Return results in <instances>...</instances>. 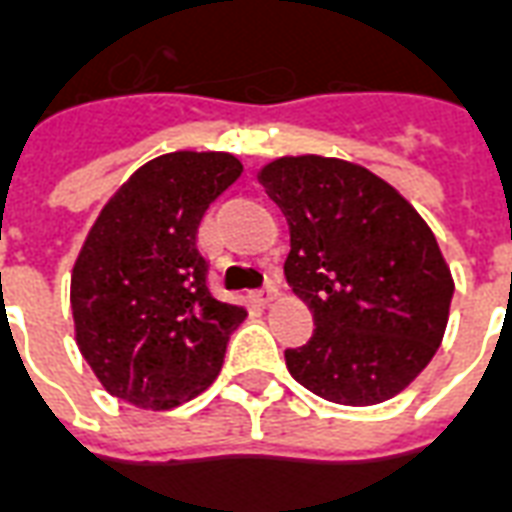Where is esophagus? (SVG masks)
Returning <instances> with one entry per match:
<instances>
[{
	"instance_id": "34e87169",
	"label": "esophagus",
	"mask_w": 512,
	"mask_h": 512,
	"mask_svg": "<svg viewBox=\"0 0 512 512\" xmlns=\"http://www.w3.org/2000/svg\"><path fill=\"white\" fill-rule=\"evenodd\" d=\"M275 297H278V283H275V280H270L267 286L259 288V291L253 294V299H256L259 305H270V302H272V299H275Z\"/></svg>"
}]
</instances>
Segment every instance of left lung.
Returning a JSON list of instances; mask_svg holds the SVG:
<instances>
[{
    "label": "left lung",
    "mask_w": 512,
    "mask_h": 512,
    "mask_svg": "<svg viewBox=\"0 0 512 512\" xmlns=\"http://www.w3.org/2000/svg\"><path fill=\"white\" fill-rule=\"evenodd\" d=\"M283 210L288 286L313 310V337L288 372L337 405H378L407 388L443 343L453 278L432 229L370 169L283 156L259 172Z\"/></svg>",
    "instance_id": "obj_1"
}]
</instances>
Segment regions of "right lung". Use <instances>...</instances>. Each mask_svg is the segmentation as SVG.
<instances>
[{"label":"right lung","mask_w":512,"mask_h":512,"mask_svg":"<svg viewBox=\"0 0 512 512\" xmlns=\"http://www.w3.org/2000/svg\"><path fill=\"white\" fill-rule=\"evenodd\" d=\"M240 172L232 153H164L91 226L69 302L80 353L113 397L169 410L218 378L229 334L248 313L210 291L197 232Z\"/></svg>","instance_id":"right-lung-1"}]
</instances>
